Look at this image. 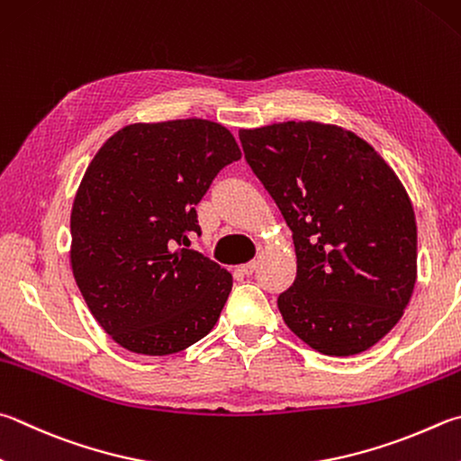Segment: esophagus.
<instances>
[{
    "label": "esophagus",
    "mask_w": 461,
    "mask_h": 461,
    "mask_svg": "<svg viewBox=\"0 0 461 461\" xmlns=\"http://www.w3.org/2000/svg\"><path fill=\"white\" fill-rule=\"evenodd\" d=\"M254 270H256V262H248V264H241V266H240V272L246 274V276L254 274Z\"/></svg>",
    "instance_id": "1"
}]
</instances>
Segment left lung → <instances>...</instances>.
<instances>
[{
	"mask_svg": "<svg viewBox=\"0 0 461 461\" xmlns=\"http://www.w3.org/2000/svg\"><path fill=\"white\" fill-rule=\"evenodd\" d=\"M248 165L292 230L296 280L278 296L288 329L322 355L371 348L417 280L411 199L376 150L337 124L241 129Z\"/></svg>",
	"mask_w": 461,
	"mask_h": 461,
	"instance_id": "obj_1",
	"label": "left lung"
}]
</instances>
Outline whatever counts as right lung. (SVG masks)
<instances>
[{"label":"right lung","mask_w":461,"mask_h":461,"mask_svg":"<svg viewBox=\"0 0 461 461\" xmlns=\"http://www.w3.org/2000/svg\"><path fill=\"white\" fill-rule=\"evenodd\" d=\"M231 132L203 119L135 122L92 158L70 215V264L92 316L137 355L187 348L213 329L231 274L189 246L195 205L238 161Z\"/></svg>","instance_id":"add662e5"}]
</instances>
